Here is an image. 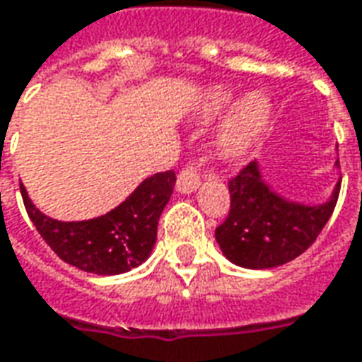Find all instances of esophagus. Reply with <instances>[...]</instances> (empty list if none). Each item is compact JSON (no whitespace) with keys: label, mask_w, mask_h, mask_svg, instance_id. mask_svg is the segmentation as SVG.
<instances>
[{"label":"esophagus","mask_w":362,"mask_h":362,"mask_svg":"<svg viewBox=\"0 0 362 362\" xmlns=\"http://www.w3.org/2000/svg\"><path fill=\"white\" fill-rule=\"evenodd\" d=\"M199 173H197L196 166H186L184 170L178 173V178H176V192L178 194H194L197 188H199Z\"/></svg>","instance_id":"1"}]
</instances>
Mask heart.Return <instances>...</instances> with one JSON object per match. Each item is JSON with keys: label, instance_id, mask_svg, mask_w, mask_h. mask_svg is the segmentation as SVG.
I'll use <instances>...</instances> for the list:
<instances>
[{"label": "heart", "instance_id": "b5f03b06", "mask_svg": "<svg viewBox=\"0 0 362 362\" xmlns=\"http://www.w3.org/2000/svg\"><path fill=\"white\" fill-rule=\"evenodd\" d=\"M236 93L230 87L211 85L202 93L197 112L204 119H215L227 110ZM272 122V100L264 90H248L236 98L211 139V149L221 163H238L256 149Z\"/></svg>", "mask_w": 362, "mask_h": 362}]
</instances>
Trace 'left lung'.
<instances>
[{"label":"left lung","instance_id":"left-lung-1","mask_svg":"<svg viewBox=\"0 0 362 362\" xmlns=\"http://www.w3.org/2000/svg\"><path fill=\"white\" fill-rule=\"evenodd\" d=\"M339 186L341 178L322 204L295 202L273 188L254 160L228 182L230 213L215 230L223 256L246 269H272L295 259L326 227Z\"/></svg>","mask_w":362,"mask_h":362}]
</instances>
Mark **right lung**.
Returning <instances> with one entry per match:
<instances>
[{"label":"right lung","instance_id":"1","mask_svg":"<svg viewBox=\"0 0 362 362\" xmlns=\"http://www.w3.org/2000/svg\"><path fill=\"white\" fill-rule=\"evenodd\" d=\"M174 182V170L153 174L114 209L85 221L52 219L33 204L23 184L21 196L36 230L66 264L95 275H119L151 256Z\"/></svg>","mask_w":362,"mask_h":362}]
</instances>
